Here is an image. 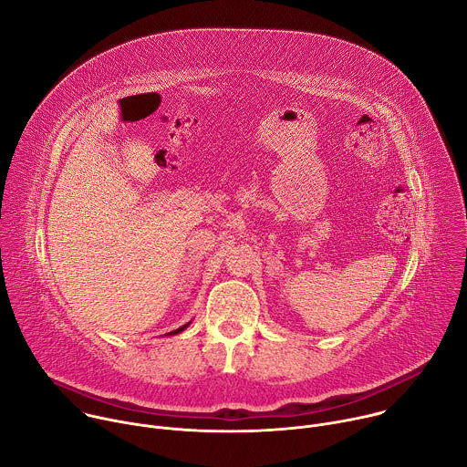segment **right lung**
<instances>
[{
    "instance_id": "right-lung-1",
    "label": "right lung",
    "mask_w": 467,
    "mask_h": 467,
    "mask_svg": "<svg viewBox=\"0 0 467 467\" xmlns=\"http://www.w3.org/2000/svg\"><path fill=\"white\" fill-rule=\"evenodd\" d=\"M190 323H186V325H182V327H179V328H175V330H171V332H168V335H179V332H182L186 327H188Z\"/></svg>"
}]
</instances>
